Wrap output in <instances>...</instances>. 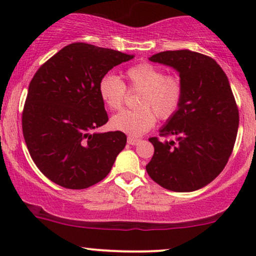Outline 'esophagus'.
<instances>
[{
	"label": "esophagus",
	"instance_id": "esophagus-1",
	"mask_svg": "<svg viewBox=\"0 0 256 256\" xmlns=\"http://www.w3.org/2000/svg\"><path fill=\"white\" fill-rule=\"evenodd\" d=\"M140 138L131 137V136H128V144H131V146H136V144H138V143H140Z\"/></svg>",
	"mask_w": 256,
	"mask_h": 256
}]
</instances>
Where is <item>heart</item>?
Here are the masks:
<instances>
[{
	"instance_id": "1",
	"label": "heart",
	"mask_w": 256,
	"mask_h": 256,
	"mask_svg": "<svg viewBox=\"0 0 256 256\" xmlns=\"http://www.w3.org/2000/svg\"><path fill=\"white\" fill-rule=\"evenodd\" d=\"M128 84L118 77L106 74L98 83V94L102 102L112 110H118L124 104L128 86L130 91H140L134 110L119 112L110 120L116 131L130 136H140L156 122L172 118L180 107L184 96L183 79L178 74H166L165 70L150 62H140L128 68L124 73Z\"/></svg>"
}]
</instances>
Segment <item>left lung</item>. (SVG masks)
I'll return each mask as SVG.
<instances>
[{"mask_svg":"<svg viewBox=\"0 0 256 256\" xmlns=\"http://www.w3.org/2000/svg\"><path fill=\"white\" fill-rule=\"evenodd\" d=\"M168 64L183 79L184 96L177 113L150 137L154 155L146 172L167 190L188 192L218 177L234 150L240 113L230 83L210 56L192 50L161 52L150 58Z\"/></svg>","mask_w":256,"mask_h":256,"instance_id":"obj_1","label":"left lung"}]
</instances>
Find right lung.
I'll list each match as a JSON object with an SVG mask.
<instances>
[{
	"label": "right lung",
	"mask_w": 256,
	"mask_h": 256,
	"mask_svg": "<svg viewBox=\"0 0 256 256\" xmlns=\"http://www.w3.org/2000/svg\"><path fill=\"white\" fill-rule=\"evenodd\" d=\"M134 58L88 43H72L46 60L28 85L22 134L40 172L66 189H85L110 172L126 144L122 131L91 134L108 122L98 83Z\"/></svg>",
	"instance_id": "1"
}]
</instances>
